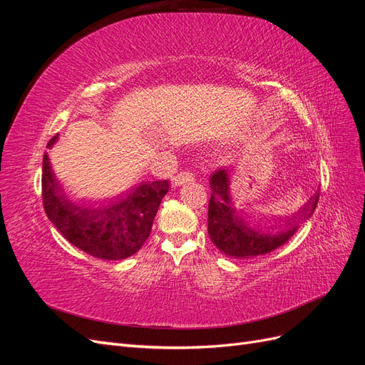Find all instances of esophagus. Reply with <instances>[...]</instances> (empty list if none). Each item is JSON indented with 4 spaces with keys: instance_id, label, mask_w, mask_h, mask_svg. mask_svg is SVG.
<instances>
[{
    "instance_id": "34e87169",
    "label": "esophagus",
    "mask_w": 365,
    "mask_h": 365,
    "mask_svg": "<svg viewBox=\"0 0 365 365\" xmlns=\"http://www.w3.org/2000/svg\"><path fill=\"white\" fill-rule=\"evenodd\" d=\"M193 180H195V176H193L192 173H189V172H181V173H178V175L175 176L172 184H173L175 187H181V185L193 182Z\"/></svg>"
}]
</instances>
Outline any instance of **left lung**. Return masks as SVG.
I'll return each instance as SVG.
<instances>
[{"label": "left lung", "instance_id": "left-lung-1", "mask_svg": "<svg viewBox=\"0 0 365 365\" xmlns=\"http://www.w3.org/2000/svg\"><path fill=\"white\" fill-rule=\"evenodd\" d=\"M235 172L219 169L210 176L212 197L208 202V236L219 251L233 259H250L268 254L286 244L306 219L312 216L318 202V193L309 197L298 212L284 217L254 219L252 213L239 210L235 202L231 180ZM278 231L275 232L274 230Z\"/></svg>", "mask_w": 365, "mask_h": 365}]
</instances>
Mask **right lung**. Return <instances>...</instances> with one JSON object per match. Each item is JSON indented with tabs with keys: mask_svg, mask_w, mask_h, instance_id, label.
Masks as SVG:
<instances>
[{
	"mask_svg": "<svg viewBox=\"0 0 365 365\" xmlns=\"http://www.w3.org/2000/svg\"><path fill=\"white\" fill-rule=\"evenodd\" d=\"M58 138L59 134L47 148ZM168 192L169 181H145L101 204L76 202L59 182L47 152L42 160V202L48 219L70 244L97 259L121 260L135 254L149 237Z\"/></svg>",
	"mask_w": 365,
	"mask_h": 365,
	"instance_id": "right-lung-1",
	"label": "right lung"
}]
</instances>
